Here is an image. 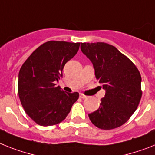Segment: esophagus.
<instances>
[{
  "label": "esophagus",
  "mask_w": 155,
  "mask_h": 155,
  "mask_svg": "<svg viewBox=\"0 0 155 155\" xmlns=\"http://www.w3.org/2000/svg\"><path fill=\"white\" fill-rule=\"evenodd\" d=\"M80 97H81V98H87V96L84 95V94H80Z\"/></svg>",
  "instance_id": "34e87169"
}]
</instances>
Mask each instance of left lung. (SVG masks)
<instances>
[{"instance_id":"left-lung-1","label":"left lung","mask_w":155,"mask_h":155,"mask_svg":"<svg viewBox=\"0 0 155 155\" xmlns=\"http://www.w3.org/2000/svg\"><path fill=\"white\" fill-rule=\"evenodd\" d=\"M80 48L93 64L96 78L106 91L98 110L88 114L90 120L101 129L118 128L128 121L140 102V71L114 45L84 42Z\"/></svg>"}]
</instances>
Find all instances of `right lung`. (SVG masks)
Segmentation results:
<instances>
[{
    "label": "right lung",
    "instance_id": "right-lung-1",
    "mask_svg": "<svg viewBox=\"0 0 155 155\" xmlns=\"http://www.w3.org/2000/svg\"><path fill=\"white\" fill-rule=\"evenodd\" d=\"M80 42L49 41L36 49L19 72L18 93L26 114L41 126L59 124L69 114L79 93H68L56 83L77 53Z\"/></svg>",
    "mask_w": 155,
    "mask_h": 155
}]
</instances>
